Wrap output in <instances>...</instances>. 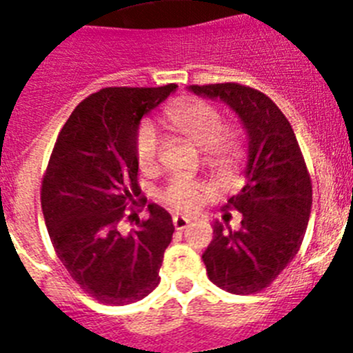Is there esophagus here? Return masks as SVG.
I'll use <instances>...</instances> for the list:
<instances>
[{
    "label": "esophagus",
    "instance_id": "1",
    "mask_svg": "<svg viewBox=\"0 0 353 353\" xmlns=\"http://www.w3.org/2000/svg\"><path fill=\"white\" fill-rule=\"evenodd\" d=\"M189 223H191V219H187L183 215H174L173 217L174 230H185V228L189 226Z\"/></svg>",
    "mask_w": 353,
    "mask_h": 353
}]
</instances>
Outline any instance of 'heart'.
<instances>
[{"mask_svg": "<svg viewBox=\"0 0 353 353\" xmlns=\"http://www.w3.org/2000/svg\"><path fill=\"white\" fill-rule=\"evenodd\" d=\"M162 120L180 138L201 150L203 162L219 173H233L245 155V136L236 125H224L219 108L199 99H182L170 105ZM136 161L143 173H154L159 166L161 139L154 127L141 125L134 141ZM212 194V187L187 176H174L161 191V199L179 212L198 210Z\"/></svg>", "mask_w": 353, "mask_h": 353, "instance_id": "1", "label": "heart"}]
</instances>
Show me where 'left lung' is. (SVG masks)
<instances>
[{
    "mask_svg": "<svg viewBox=\"0 0 353 353\" xmlns=\"http://www.w3.org/2000/svg\"><path fill=\"white\" fill-rule=\"evenodd\" d=\"M196 95L221 99L239 114L249 136L245 185L226 208L242 214L239 232L214 224L203 252L210 281L236 295L272 285L304 240L313 185L290 121L265 93L239 83L192 84Z\"/></svg>",
    "mask_w": 353,
    "mask_h": 353,
    "instance_id": "left-lung-1",
    "label": "left lung"
}]
</instances>
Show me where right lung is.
Instances as JSON below:
<instances>
[{"label": "right lung", "mask_w": 353, "mask_h": 353, "mask_svg": "<svg viewBox=\"0 0 353 353\" xmlns=\"http://www.w3.org/2000/svg\"><path fill=\"white\" fill-rule=\"evenodd\" d=\"M174 90L114 86L86 97L61 127L43 173L40 199L52 248L81 290L102 304L141 301L161 281L171 215L150 203L136 230L123 233L121 223H132L146 201L136 203L139 121Z\"/></svg>", "instance_id": "add662e5"}]
</instances>
